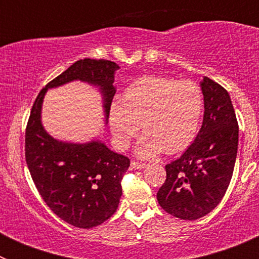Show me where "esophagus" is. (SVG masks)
Wrapping results in <instances>:
<instances>
[{"label": "esophagus", "instance_id": "obj_1", "mask_svg": "<svg viewBox=\"0 0 259 259\" xmlns=\"http://www.w3.org/2000/svg\"><path fill=\"white\" fill-rule=\"evenodd\" d=\"M146 164L143 163V162H137V161H132L131 162V167L132 168H136V170H141V168H144Z\"/></svg>", "mask_w": 259, "mask_h": 259}]
</instances>
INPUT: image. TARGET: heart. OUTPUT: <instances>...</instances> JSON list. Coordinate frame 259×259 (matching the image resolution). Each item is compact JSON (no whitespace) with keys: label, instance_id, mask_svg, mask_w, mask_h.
<instances>
[{"label":"heart","instance_id":"1","mask_svg":"<svg viewBox=\"0 0 259 259\" xmlns=\"http://www.w3.org/2000/svg\"><path fill=\"white\" fill-rule=\"evenodd\" d=\"M203 111L201 88L193 81L143 76L132 81L120 102L110 106V128L116 145L125 148L140 123L144 135L136 153L150 158L184 150L197 135Z\"/></svg>","mask_w":259,"mask_h":259}]
</instances>
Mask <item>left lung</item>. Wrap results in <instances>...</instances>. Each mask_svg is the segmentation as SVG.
Wrapping results in <instances>:
<instances>
[{"mask_svg": "<svg viewBox=\"0 0 259 259\" xmlns=\"http://www.w3.org/2000/svg\"><path fill=\"white\" fill-rule=\"evenodd\" d=\"M203 122L184 154L166 164L157 193L162 209L176 218L196 221L218 206L226 194L239 145V124L228 92L209 77L201 81Z\"/></svg>", "mask_w": 259, "mask_h": 259, "instance_id": "obj_1", "label": "left lung"}]
</instances>
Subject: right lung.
<instances>
[{
    "instance_id": "add662e5",
    "label": "right lung",
    "mask_w": 259,
    "mask_h": 259,
    "mask_svg": "<svg viewBox=\"0 0 259 259\" xmlns=\"http://www.w3.org/2000/svg\"><path fill=\"white\" fill-rule=\"evenodd\" d=\"M118 68L115 62L106 59L75 62L41 89L27 123L26 162L32 180L50 210L75 227H96L116 211L130 159L98 140L84 144L57 140L41 123V106L48 89L80 80L98 87L107 120Z\"/></svg>"
}]
</instances>
